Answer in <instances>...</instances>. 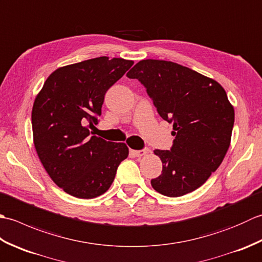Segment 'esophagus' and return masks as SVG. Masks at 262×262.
Wrapping results in <instances>:
<instances>
[{
	"label": "esophagus",
	"instance_id": "obj_1",
	"mask_svg": "<svg viewBox=\"0 0 262 262\" xmlns=\"http://www.w3.org/2000/svg\"><path fill=\"white\" fill-rule=\"evenodd\" d=\"M148 152H149L148 149L145 148V149H141V151H132V154L134 155V157L140 158V157H144V155H146Z\"/></svg>",
	"mask_w": 262,
	"mask_h": 262
}]
</instances>
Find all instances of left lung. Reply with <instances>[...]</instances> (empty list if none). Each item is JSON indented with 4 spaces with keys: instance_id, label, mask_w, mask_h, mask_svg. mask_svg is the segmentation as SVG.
I'll return each instance as SVG.
<instances>
[{
    "instance_id": "8db88e82",
    "label": "left lung",
    "mask_w": 262,
    "mask_h": 262,
    "mask_svg": "<svg viewBox=\"0 0 262 262\" xmlns=\"http://www.w3.org/2000/svg\"><path fill=\"white\" fill-rule=\"evenodd\" d=\"M146 88L159 115L173 124L171 151L155 149L162 173L154 190L180 197L196 190L221 165L230 147L234 108L219 82L168 60L144 59L127 73Z\"/></svg>"
}]
</instances>
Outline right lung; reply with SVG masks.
Listing matches in <instances>:
<instances>
[{
  "label": "right lung",
  "instance_id": "right-lung-1",
  "mask_svg": "<svg viewBox=\"0 0 262 262\" xmlns=\"http://www.w3.org/2000/svg\"><path fill=\"white\" fill-rule=\"evenodd\" d=\"M134 64L97 57L58 68L47 77L31 113L33 144L51 179L63 190L91 199L108 190L128 157L125 143L91 136L104 94Z\"/></svg>",
  "mask_w": 262,
  "mask_h": 262
}]
</instances>
